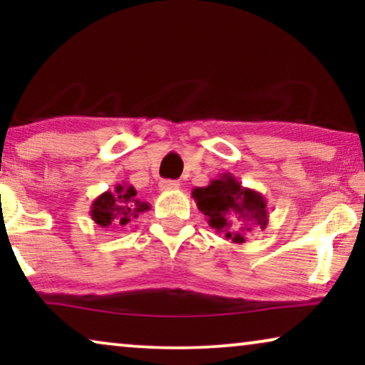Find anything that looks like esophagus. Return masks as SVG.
<instances>
[{"label": "esophagus", "mask_w": 365, "mask_h": 365, "mask_svg": "<svg viewBox=\"0 0 365 365\" xmlns=\"http://www.w3.org/2000/svg\"><path fill=\"white\" fill-rule=\"evenodd\" d=\"M179 187L178 181H171V179H164V181L159 182V189L161 191H174V189Z\"/></svg>", "instance_id": "34e87169"}]
</instances>
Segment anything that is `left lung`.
Masks as SVG:
<instances>
[{"instance_id":"obj_1","label":"left lung","mask_w":365,"mask_h":365,"mask_svg":"<svg viewBox=\"0 0 365 365\" xmlns=\"http://www.w3.org/2000/svg\"><path fill=\"white\" fill-rule=\"evenodd\" d=\"M192 197L209 226L232 244L246 242L252 227H267V201L261 192L241 186L231 173L194 187Z\"/></svg>"}]
</instances>
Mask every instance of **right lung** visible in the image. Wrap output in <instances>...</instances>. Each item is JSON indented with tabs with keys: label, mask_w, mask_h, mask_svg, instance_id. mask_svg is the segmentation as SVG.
I'll use <instances>...</instances> for the list:
<instances>
[{
	"label": "right lung",
	"mask_w": 365,
	"mask_h": 365,
	"mask_svg": "<svg viewBox=\"0 0 365 365\" xmlns=\"http://www.w3.org/2000/svg\"><path fill=\"white\" fill-rule=\"evenodd\" d=\"M151 209L149 202L138 197V191L131 184H116L114 191H106L91 204V219L98 226H126L139 214Z\"/></svg>",
	"instance_id": "1"
}]
</instances>
